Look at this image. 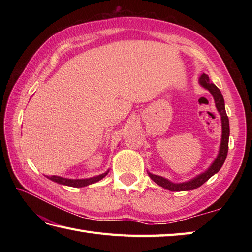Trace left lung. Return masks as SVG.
Wrapping results in <instances>:
<instances>
[{"label": "left lung", "mask_w": 252, "mask_h": 252, "mask_svg": "<svg viewBox=\"0 0 252 252\" xmlns=\"http://www.w3.org/2000/svg\"><path fill=\"white\" fill-rule=\"evenodd\" d=\"M198 82L201 85L202 88H205L208 90L209 92L211 93L213 96V99H215L216 107L219 111V114L221 116V126H222V135H221V144H220V148H219V154L217 158L215 159V161L211 163L210 167H209L205 172L200 173L199 175L195 176L194 179H191L189 181L183 182V183H173L170 180L163 178V176L153 174L151 172H147L149 178H151L155 183L158 184L159 186L163 187V189L171 190V191H185V190H192L197 189V187L201 186L203 183L211 178L212 175H215L218 173L220 169L222 168V165L225 161L226 156H227V151H228V137H229V122H228V117L226 115V110H225V103H224V98L223 95L221 93V91L218 89L217 85L215 83H212V81L209 79L208 74L202 73L199 77V80Z\"/></svg>", "instance_id": "left-lung-1"}]
</instances>
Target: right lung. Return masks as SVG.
I'll list each match as a JSON object with an SVG mask.
<instances>
[{
	"label": "right lung",
	"mask_w": 252,
	"mask_h": 252,
	"mask_svg": "<svg viewBox=\"0 0 252 252\" xmlns=\"http://www.w3.org/2000/svg\"><path fill=\"white\" fill-rule=\"evenodd\" d=\"M108 172L109 170H107L105 173H101L99 175H96V176H93V178H89V179H66L58 175H45V176L47 179H50L53 182H56V183L61 185H66V186H71V187H84L91 184H94L96 182L104 179L105 176L108 174Z\"/></svg>",
	"instance_id": "obj_1"
}]
</instances>
